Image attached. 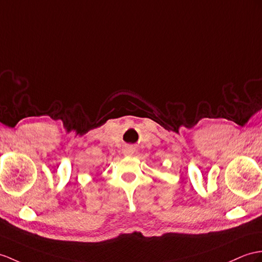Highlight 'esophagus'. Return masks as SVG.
<instances>
[{"instance_id":"1","label":"esophagus","mask_w":262,"mask_h":262,"mask_svg":"<svg viewBox=\"0 0 262 262\" xmlns=\"http://www.w3.org/2000/svg\"><path fill=\"white\" fill-rule=\"evenodd\" d=\"M133 152H135V149H133L132 146H127V148L123 149V151H122L123 156H126V157H130V156H132V155H133Z\"/></svg>"}]
</instances>
